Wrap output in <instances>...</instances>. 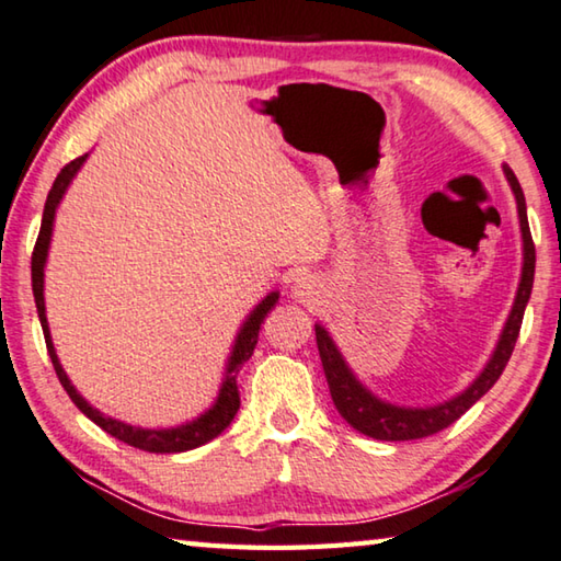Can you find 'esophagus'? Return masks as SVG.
I'll return each mask as SVG.
<instances>
[{
	"instance_id": "obj_1",
	"label": "esophagus",
	"mask_w": 561,
	"mask_h": 561,
	"mask_svg": "<svg viewBox=\"0 0 561 561\" xmlns=\"http://www.w3.org/2000/svg\"><path fill=\"white\" fill-rule=\"evenodd\" d=\"M321 287H324V284H321L314 274H299L291 284V294L294 299H299L304 304H314L321 297Z\"/></svg>"
}]
</instances>
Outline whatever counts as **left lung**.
Instances as JSON below:
<instances>
[{
  "label": "left lung",
  "mask_w": 561,
  "mask_h": 561,
  "mask_svg": "<svg viewBox=\"0 0 561 561\" xmlns=\"http://www.w3.org/2000/svg\"><path fill=\"white\" fill-rule=\"evenodd\" d=\"M505 175L512 185V193H515L517 201V215H519V230H522V244H525V264H522V279L517 287L515 304H512L510 319L505 329H502L497 348L488 366L482 368V374L474 378V381L465 388L460 396L450 398L440 405L433 408H401L393 403H386L381 398H376L371 391H366L364 386L358 383L354 371L346 366L344 356L339 354L334 341H331L329 331L317 324V346L321 356V366H324L331 401H334L336 411L341 417L356 428L358 433L368 435V438L376 440H417L428 438V435L448 428L458 417L468 411L472 403H478L482 396H485L492 386L497 383V378L505 371L507 360L515 351L522 317H525V307L531 294V282H535V242H531L529 222H527V205H525V193L517 183V178L512 170L505 165Z\"/></svg>",
  "instance_id": "left-lung-1"
}]
</instances>
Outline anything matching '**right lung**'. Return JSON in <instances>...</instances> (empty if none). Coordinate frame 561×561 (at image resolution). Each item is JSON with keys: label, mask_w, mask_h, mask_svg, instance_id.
Instances as JSON below:
<instances>
[{"label": "right lung", "mask_w": 561, "mask_h": 561, "mask_svg": "<svg viewBox=\"0 0 561 561\" xmlns=\"http://www.w3.org/2000/svg\"><path fill=\"white\" fill-rule=\"evenodd\" d=\"M89 158L81 156L71 160L69 165L61 168V173L56 175L54 185L49 190V195H46V205H44V217H42V230L39 237H36V244H34V252H32V289H34V301H36V311H39V321H42V329H44V339H46V351H49L51 356V364H54V371L59 376V381L64 386V391L69 393L71 401L76 403L79 411L91 417L93 423L99 425V428L106 431L113 438H118L123 443L133 445V448L138 450H146V453H185V450H193V448H201L207 440H213L220 435L227 425L232 423L234 413L240 411V391H237V374L242 371L244 360H250V356L254 354V346H257V336H260V327L264 317H267V311L274 307V304L279 301V294L272 291L264 297L257 309L252 311L250 317L240 329V334H237V341L232 346V354L230 360H227V371H225V381L220 386V393H217V401L210 408V411H205L201 417H195V421H190L185 425H178V428H168V431H146V428H136V425H128L123 421H116V417H108L103 415L101 411H96L91 403L83 401V396L76 391L71 386L69 376L64 374V368L59 364V356H56L54 344H51V334H49V324H46V307H44V264H46V254H49V242H51V227H54V215H56V207H59L61 197L66 193V187L73 180V175L79 173V168L83 165V160Z\"/></svg>", "instance_id": "add662e5"}]
</instances>
